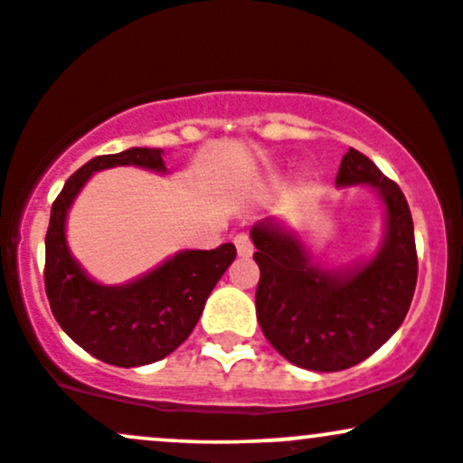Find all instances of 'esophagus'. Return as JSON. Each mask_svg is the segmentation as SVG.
<instances>
[{
    "instance_id": "34e87169",
    "label": "esophagus",
    "mask_w": 463,
    "mask_h": 463,
    "mask_svg": "<svg viewBox=\"0 0 463 463\" xmlns=\"http://www.w3.org/2000/svg\"><path fill=\"white\" fill-rule=\"evenodd\" d=\"M233 245H236L238 250V256H251L253 251V245H251V238L247 236V233H238L236 238H233Z\"/></svg>"
}]
</instances>
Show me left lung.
Segmentation results:
<instances>
[{"label":"left lung","mask_w":463,"mask_h":463,"mask_svg":"<svg viewBox=\"0 0 463 463\" xmlns=\"http://www.w3.org/2000/svg\"><path fill=\"white\" fill-rule=\"evenodd\" d=\"M335 185L364 187L380 198L384 233L373 256L326 267L287 222L262 218L250 232L260 267V329L291 364L320 373L351 369L389 342L417 282L415 232L400 187L353 147L342 156Z\"/></svg>","instance_id":"8db88e82"}]
</instances>
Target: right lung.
<instances>
[{
	"label": "right lung",
	"mask_w": 463,
	"mask_h": 463,
	"mask_svg": "<svg viewBox=\"0 0 463 463\" xmlns=\"http://www.w3.org/2000/svg\"><path fill=\"white\" fill-rule=\"evenodd\" d=\"M123 165L167 174L158 147L106 154L74 172L52 203L43 280L59 326L97 360L132 369L163 360L190 337L212 289L236 258V247L225 242L210 251H176L123 285L94 280L68 245V213L94 174Z\"/></svg>",
	"instance_id": "1"
}]
</instances>
